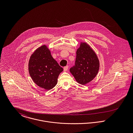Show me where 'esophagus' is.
I'll list each match as a JSON object with an SVG mask.
<instances>
[{"instance_id": "esophagus-1", "label": "esophagus", "mask_w": 133, "mask_h": 133, "mask_svg": "<svg viewBox=\"0 0 133 133\" xmlns=\"http://www.w3.org/2000/svg\"><path fill=\"white\" fill-rule=\"evenodd\" d=\"M68 68H69V66H68V65H66V66H64V68H63V70H64V72L67 71H68Z\"/></svg>"}]
</instances>
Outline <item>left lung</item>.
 <instances>
[{"label":"left lung","mask_w":133,"mask_h":133,"mask_svg":"<svg viewBox=\"0 0 133 133\" xmlns=\"http://www.w3.org/2000/svg\"><path fill=\"white\" fill-rule=\"evenodd\" d=\"M100 62L94 51L87 42H81L77 49L75 65L70 70L76 81L85 85L97 76Z\"/></svg>","instance_id":"8db88e82"}]
</instances>
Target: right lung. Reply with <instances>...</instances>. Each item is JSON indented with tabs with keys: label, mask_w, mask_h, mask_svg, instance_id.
Here are the masks:
<instances>
[{
	"label": "right lung",
	"mask_w": 133,
	"mask_h": 133,
	"mask_svg": "<svg viewBox=\"0 0 133 133\" xmlns=\"http://www.w3.org/2000/svg\"><path fill=\"white\" fill-rule=\"evenodd\" d=\"M28 70L34 82L46 90L55 87L58 76L63 70L45 44L39 47L31 55Z\"/></svg>",
	"instance_id": "add662e5"
}]
</instances>
